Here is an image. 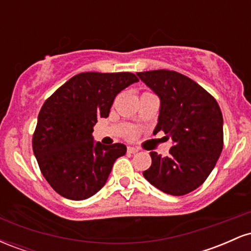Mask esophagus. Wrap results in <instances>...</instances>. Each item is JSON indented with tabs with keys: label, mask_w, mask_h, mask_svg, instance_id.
<instances>
[{
	"label": "esophagus",
	"mask_w": 251,
	"mask_h": 251,
	"mask_svg": "<svg viewBox=\"0 0 251 251\" xmlns=\"http://www.w3.org/2000/svg\"><path fill=\"white\" fill-rule=\"evenodd\" d=\"M138 151H139V149H137V148H132V146H128L127 148L128 153H137Z\"/></svg>",
	"instance_id": "34e87169"
}]
</instances>
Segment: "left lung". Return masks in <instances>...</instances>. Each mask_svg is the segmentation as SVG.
<instances>
[{"label": "left lung", "instance_id": "left-lung-1", "mask_svg": "<svg viewBox=\"0 0 251 251\" xmlns=\"http://www.w3.org/2000/svg\"><path fill=\"white\" fill-rule=\"evenodd\" d=\"M160 100L153 133L171 138L168 157L150 152L144 177L160 191L183 196L205 181L223 149V117L215 98L190 77L175 71L137 73Z\"/></svg>", "mask_w": 251, "mask_h": 251}]
</instances>
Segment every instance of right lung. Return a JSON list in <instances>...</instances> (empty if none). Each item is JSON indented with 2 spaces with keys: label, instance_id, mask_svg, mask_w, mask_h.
I'll return each mask as SVG.
<instances>
[{
  "label": "right lung",
  "instance_id": "right-lung-1",
  "mask_svg": "<svg viewBox=\"0 0 251 251\" xmlns=\"http://www.w3.org/2000/svg\"><path fill=\"white\" fill-rule=\"evenodd\" d=\"M134 74L86 72L71 77L46 100L37 117L33 151L43 177L59 195L87 200L107 181L126 146L94 142L93 127L107 118L118 93L138 82Z\"/></svg>",
  "mask_w": 251,
  "mask_h": 251
}]
</instances>
